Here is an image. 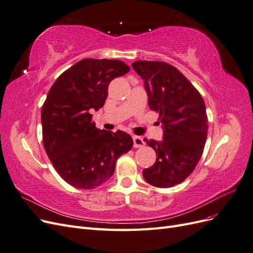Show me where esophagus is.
Segmentation results:
<instances>
[{
	"instance_id": "esophagus-1",
	"label": "esophagus",
	"mask_w": 253,
	"mask_h": 253,
	"mask_svg": "<svg viewBox=\"0 0 253 253\" xmlns=\"http://www.w3.org/2000/svg\"><path fill=\"white\" fill-rule=\"evenodd\" d=\"M133 141H134V148H142L143 145L145 144V142L143 141V138L140 136H133Z\"/></svg>"
}]
</instances>
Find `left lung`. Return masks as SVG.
<instances>
[{
  "instance_id": "obj_1",
  "label": "left lung",
  "mask_w": 253,
  "mask_h": 253,
  "mask_svg": "<svg viewBox=\"0 0 253 253\" xmlns=\"http://www.w3.org/2000/svg\"><path fill=\"white\" fill-rule=\"evenodd\" d=\"M134 71L144 80L149 106L159 113L162 141L143 140L156 152V162L142 175L150 185L171 188L182 182L203 155L208 134L205 101L177 68L163 61H136Z\"/></svg>"
}]
</instances>
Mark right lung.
<instances>
[{
    "instance_id": "right-lung-1",
    "label": "right lung",
    "mask_w": 253,
    "mask_h": 253,
    "mask_svg": "<svg viewBox=\"0 0 253 253\" xmlns=\"http://www.w3.org/2000/svg\"><path fill=\"white\" fill-rule=\"evenodd\" d=\"M129 67L120 60L83 59L61 74L42 106V136L58 174L78 189L109 180L117 159L133 147L126 132L96 127L91 111L102 108L110 82Z\"/></svg>"
}]
</instances>
